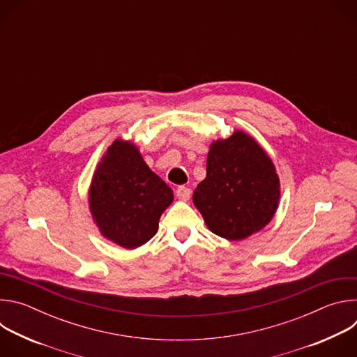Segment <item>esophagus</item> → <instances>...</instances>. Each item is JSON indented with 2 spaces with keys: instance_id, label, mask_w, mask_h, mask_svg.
I'll return each mask as SVG.
<instances>
[{
  "instance_id": "obj_1",
  "label": "esophagus",
  "mask_w": 357,
  "mask_h": 357,
  "mask_svg": "<svg viewBox=\"0 0 357 357\" xmlns=\"http://www.w3.org/2000/svg\"><path fill=\"white\" fill-rule=\"evenodd\" d=\"M175 193H176L178 199H181V200H188L190 197V189L186 186H178Z\"/></svg>"
}]
</instances>
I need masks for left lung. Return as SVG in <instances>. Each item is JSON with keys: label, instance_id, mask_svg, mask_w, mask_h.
I'll use <instances>...</instances> for the list:
<instances>
[{"label": "left lung", "instance_id": "8db88e82", "mask_svg": "<svg viewBox=\"0 0 357 357\" xmlns=\"http://www.w3.org/2000/svg\"><path fill=\"white\" fill-rule=\"evenodd\" d=\"M280 178L266 149L250 134L236 130L215 139L208 154L206 178L193 192V205L208 229L230 241L263 230L274 218Z\"/></svg>", "mask_w": 357, "mask_h": 357}]
</instances>
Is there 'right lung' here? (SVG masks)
Segmentation results:
<instances>
[{
    "instance_id": "obj_1",
    "label": "right lung",
    "mask_w": 357,
    "mask_h": 357,
    "mask_svg": "<svg viewBox=\"0 0 357 357\" xmlns=\"http://www.w3.org/2000/svg\"><path fill=\"white\" fill-rule=\"evenodd\" d=\"M172 202V189L149 169L138 146L123 138L101 157L89 188V209L100 234L127 250L155 236Z\"/></svg>"
}]
</instances>
